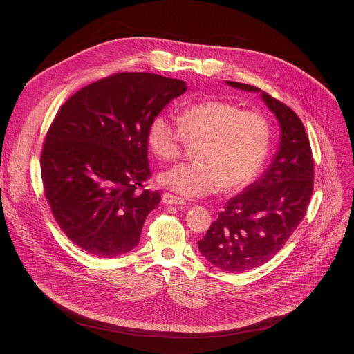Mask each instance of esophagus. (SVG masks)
Returning a JSON list of instances; mask_svg holds the SVG:
<instances>
[{
    "label": "esophagus",
    "instance_id": "esophagus-1",
    "mask_svg": "<svg viewBox=\"0 0 354 354\" xmlns=\"http://www.w3.org/2000/svg\"><path fill=\"white\" fill-rule=\"evenodd\" d=\"M162 201H164L165 205H175V206H182V205L186 203L183 198L176 197V196H174L171 193H164L162 194Z\"/></svg>",
    "mask_w": 354,
    "mask_h": 354
}]
</instances>
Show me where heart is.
Wrapping results in <instances>:
<instances>
[{"label": "heart", "mask_w": 354, "mask_h": 354, "mask_svg": "<svg viewBox=\"0 0 354 354\" xmlns=\"http://www.w3.org/2000/svg\"><path fill=\"white\" fill-rule=\"evenodd\" d=\"M176 124L158 113L147 126V141L162 161L178 158L186 142H201L198 162L180 164L158 178L160 183L186 197L206 196L223 185L246 186L261 171L269 149V126L263 116L223 100L187 106Z\"/></svg>", "instance_id": "b5f03b06"}]
</instances>
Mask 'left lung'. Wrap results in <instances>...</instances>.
<instances>
[{
  "instance_id": "1",
  "label": "left lung",
  "mask_w": 354,
  "mask_h": 354,
  "mask_svg": "<svg viewBox=\"0 0 354 354\" xmlns=\"http://www.w3.org/2000/svg\"><path fill=\"white\" fill-rule=\"evenodd\" d=\"M225 84L261 93L280 126V147L270 167L228 201L197 242L200 254L212 265L227 273H242L270 261L304 218L314 189V161L304 124L294 111L257 86Z\"/></svg>"
}]
</instances>
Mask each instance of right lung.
Wrapping results in <instances>:
<instances>
[{
  "label": "right lung",
  "mask_w": 354,
  "mask_h": 354,
  "mask_svg": "<svg viewBox=\"0 0 354 354\" xmlns=\"http://www.w3.org/2000/svg\"><path fill=\"white\" fill-rule=\"evenodd\" d=\"M186 82L149 73H120L74 93L50 126L40 171L44 194L63 232L86 254L113 258L133 250L158 190L151 176L147 126Z\"/></svg>",
  "instance_id": "obj_1"
}]
</instances>
